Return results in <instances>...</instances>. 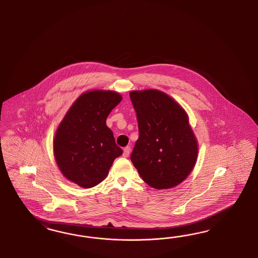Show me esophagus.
I'll return each instance as SVG.
<instances>
[{
    "label": "esophagus",
    "mask_w": 258,
    "mask_h": 258,
    "mask_svg": "<svg viewBox=\"0 0 258 258\" xmlns=\"http://www.w3.org/2000/svg\"><path fill=\"white\" fill-rule=\"evenodd\" d=\"M131 147H125V149H124V153H123V156L125 157V158H127V157L130 156V153H131Z\"/></svg>",
    "instance_id": "34e87169"
}]
</instances>
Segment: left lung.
<instances>
[{
  "mask_svg": "<svg viewBox=\"0 0 258 258\" xmlns=\"http://www.w3.org/2000/svg\"><path fill=\"white\" fill-rule=\"evenodd\" d=\"M139 138L131 160L142 179L155 189L177 186L195 166L199 146L184 109L155 89L130 93Z\"/></svg>",
  "mask_w": 258,
  "mask_h": 258,
  "instance_id": "obj_1",
  "label": "left lung"
}]
</instances>
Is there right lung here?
I'll return each instance as SVG.
<instances>
[{"label": "right lung", "mask_w": 258, "mask_h": 258, "mask_svg": "<svg viewBox=\"0 0 258 258\" xmlns=\"http://www.w3.org/2000/svg\"><path fill=\"white\" fill-rule=\"evenodd\" d=\"M121 100V94L113 91L85 92L57 126L53 142L55 162L63 176L80 187H94L105 180L115 158L123 153L106 125Z\"/></svg>", "instance_id": "obj_1"}]
</instances>
